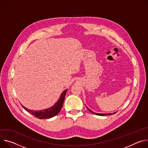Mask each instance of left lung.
<instances>
[{
  "label": "left lung",
  "mask_w": 148,
  "mask_h": 148,
  "mask_svg": "<svg viewBox=\"0 0 148 148\" xmlns=\"http://www.w3.org/2000/svg\"><path fill=\"white\" fill-rule=\"evenodd\" d=\"M87 108H88V109L90 112H92V113H93V114H96V115H99V116H106V115H112V114H114V113H116V112H114L113 113H95V112H93V111H92V110H90L88 107H86Z\"/></svg>",
  "instance_id": "left-lung-1"
}]
</instances>
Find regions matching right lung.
Returning <instances> with one entry per match:
<instances>
[{
    "label": "right lung",
    "mask_w": 148,
    "mask_h": 148,
    "mask_svg": "<svg viewBox=\"0 0 148 148\" xmlns=\"http://www.w3.org/2000/svg\"><path fill=\"white\" fill-rule=\"evenodd\" d=\"M67 90L68 89H66L62 93L58 102L51 108H49L43 110H38V111H35V110H32L28 109L27 108H25L23 105L22 106L27 112H28L29 113L32 114L33 116H35L37 118H39L40 119L51 118L56 116V114H58L60 112L63 106V103L66 93Z\"/></svg>",
    "instance_id": "right-lung-1"
}]
</instances>
